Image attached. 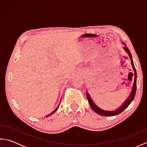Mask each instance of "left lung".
<instances>
[{
  "mask_svg": "<svg viewBox=\"0 0 147 147\" xmlns=\"http://www.w3.org/2000/svg\"><path fill=\"white\" fill-rule=\"evenodd\" d=\"M124 45H125V43H123ZM123 48L124 49L127 54H128L130 59H131V62L132 66H133V69L134 70V73H135V80H134V84L132 88V90L129 96H128V98L126 99V100L123 103V104L120 107H119V109H116L115 111H105L103 110V109L99 108L98 106H96L95 105V104L93 101L92 100V99L91 98V96H90L89 93L88 92H86V96H87V99H88L89 104L90 105V107H92V109L96 113H97L101 115H104V116H113V115H117L121 113L122 112L124 111L125 109L128 107L129 105L131 103V102L133 100L135 96V94H136V69L135 67V65H134V63L133 61V58H132V55L131 54V52L129 51L128 48L127 47L126 45H124L123 47Z\"/></svg>",
  "mask_w": 147,
  "mask_h": 147,
  "instance_id": "1",
  "label": "left lung"
}]
</instances>
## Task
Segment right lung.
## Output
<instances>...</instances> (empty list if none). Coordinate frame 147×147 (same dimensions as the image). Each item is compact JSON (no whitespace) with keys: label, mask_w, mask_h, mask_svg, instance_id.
<instances>
[{"label":"right lung","mask_w":147,"mask_h":147,"mask_svg":"<svg viewBox=\"0 0 147 147\" xmlns=\"http://www.w3.org/2000/svg\"><path fill=\"white\" fill-rule=\"evenodd\" d=\"M60 103H61V102H60ZM59 105H58V107H57V108H56V109H55V110H54V111H53V112H52V113H51V114H49V115H47V116H46V117H49V116H50V115H52V114H54V112H55V111H57V109H58V108H59Z\"/></svg>","instance_id":"1"}]
</instances>
